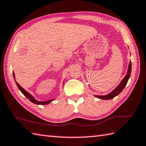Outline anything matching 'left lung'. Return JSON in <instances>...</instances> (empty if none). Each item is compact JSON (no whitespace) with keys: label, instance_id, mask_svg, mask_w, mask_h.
<instances>
[{"label":"left lung","instance_id":"obj_1","mask_svg":"<svg viewBox=\"0 0 146 146\" xmlns=\"http://www.w3.org/2000/svg\"><path fill=\"white\" fill-rule=\"evenodd\" d=\"M131 70H132V62L130 61L129 64H128V70H127V75L122 80L121 82L119 83V84L117 86L115 89L109 94H106V95L104 96H98V95H94L96 98H98L101 99H104V100H108V99H111L115 98V97L117 96L119 94H120L122 90L124 89L125 87L126 86L127 82L128 81V79H129L130 76V73H131Z\"/></svg>","mask_w":146,"mask_h":146}]
</instances>
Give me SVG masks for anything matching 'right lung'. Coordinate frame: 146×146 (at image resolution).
I'll return each mask as SVG.
<instances>
[{
    "label": "right lung",
    "mask_w": 146,
    "mask_h": 146,
    "mask_svg": "<svg viewBox=\"0 0 146 146\" xmlns=\"http://www.w3.org/2000/svg\"><path fill=\"white\" fill-rule=\"evenodd\" d=\"M13 76H14V78H15V75H14V73H13ZM15 82H16V84L17 85V87H18L19 90L21 91L22 94H23V95L26 97V98L29 99L31 102H33V103H34V104H38V105H45V104H49L50 102L53 101L54 100V99H50V100H48V101H37V100H36L35 98H34V97L32 95H31V94L29 92H28L27 91L25 90L21 86H20L19 84H18V82H16V80H15Z\"/></svg>",
    "instance_id": "add662e5"
}]
</instances>
